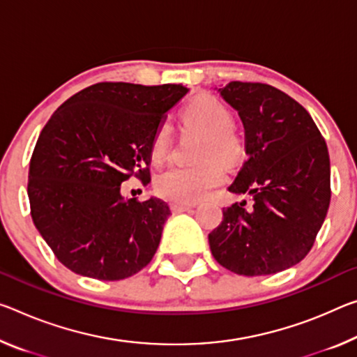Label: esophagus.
<instances>
[{"instance_id":"1","label":"esophagus","mask_w":357,"mask_h":357,"mask_svg":"<svg viewBox=\"0 0 357 357\" xmlns=\"http://www.w3.org/2000/svg\"><path fill=\"white\" fill-rule=\"evenodd\" d=\"M172 211L173 213H184V211H189L192 208L190 205H185V203H172Z\"/></svg>"}]
</instances>
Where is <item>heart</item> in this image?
<instances>
[{
    "instance_id": "b5f03b06",
    "label": "heart",
    "mask_w": 357,
    "mask_h": 357,
    "mask_svg": "<svg viewBox=\"0 0 357 357\" xmlns=\"http://www.w3.org/2000/svg\"><path fill=\"white\" fill-rule=\"evenodd\" d=\"M183 122L189 128L202 133L194 157L195 163L169 165L154 179L155 192L163 199L176 203H194L203 199L209 190L222 181V168H231L238 163L245 148L238 133L231 128V112L222 101L203 95L183 109ZM168 123L157 127L151 141V155L155 162L167 157L169 151Z\"/></svg>"
}]
</instances>
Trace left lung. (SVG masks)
<instances>
[{
    "label": "left lung",
    "instance_id": "left-lung-1",
    "mask_svg": "<svg viewBox=\"0 0 357 357\" xmlns=\"http://www.w3.org/2000/svg\"><path fill=\"white\" fill-rule=\"evenodd\" d=\"M238 111L248 160L229 192L250 195L222 209L208 235L214 259L236 275H273L310 252L331 203V160L321 132L305 107L260 82L218 89Z\"/></svg>",
    "mask_w": 357,
    "mask_h": 357
}]
</instances>
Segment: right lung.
I'll list each match as a JSON object with an SVG mask.
<instances>
[{
    "instance_id": "obj_1",
    "label": "right lung",
    "mask_w": 357,
    "mask_h": 357,
    "mask_svg": "<svg viewBox=\"0 0 357 357\" xmlns=\"http://www.w3.org/2000/svg\"><path fill=\"white\" fill-rule=\"evenodd\" d=\"M189 92L181 84L98 82L66 100L44 126L28 169L31 218L66 268L117 281L138 273L160 243L169 208L123 199L133 176L148 184L151 141Z\"/></svg>"
}]
</instances>
